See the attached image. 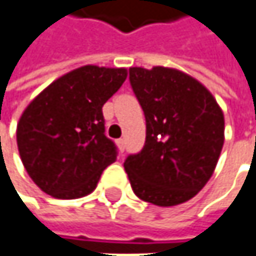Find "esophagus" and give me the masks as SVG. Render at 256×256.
I'll return each instance as SVG.
<instances>
[{
	"instance_id": "obj_1",
	"label": "esophagus",
	"mask_w": 256,
	"mask_h": 256,
	"mask_svg": "<svg viewBox=\"0 0 256 256\" xmlns=\"http://www.w3.org/2000/svg\"><path fill=\"white\" fill-rule=\"evenodd\" d=\"M116 144H118L120 154H124V150H125V140H124V138H119V140L116 142Z\"/></svg>"
}]
</instances>
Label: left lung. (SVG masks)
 <instances>
[{"instance_id": "1", "label": "left lung", "mask_w": 256, "mask_h": 256, "mask_svg": "<svg viewBox=\"0 0 256 256\" xmlns=\"http://www.w3.org/2000/svg\"><path fill=\"white\" fill-rule=\"evenodd\" d=\"M130 82L146 118V143L124 162L131 188L155 206L182 204L216 168L225 138L222 108L204 84L176 68L131 66Z\"/></svg>"}]
</instances>
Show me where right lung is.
<instances>
[{"label": "right lung", "mask_w": 256, "mask_h": 256, "mask_svg": "<svg viewBox=\"0 0 256 256\" xmlns=\"http://www.w3.org/2000/svg\"><path fill=\"white\" fill-rule=\"evenodd\" d=\"M126 76V68L83 65L52 82L24 110L16 130L18 149L42 191L74 200L96 188L118 154L104 134L102 106Z\"/></svg>", "instance_id": "1"}]
</instances>
